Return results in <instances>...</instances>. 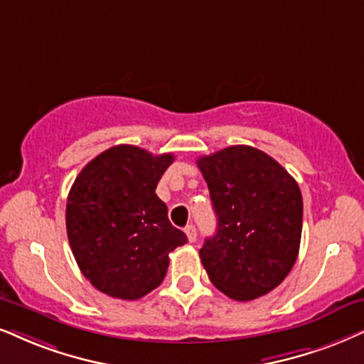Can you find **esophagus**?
I'll return each instance as SVG.
<instances>
[{
    "label": "esophagus",
    "instance_id": "esophagus-1",
    "mask_svg": "<svg viewBox=\"0 0 364 364\" xmlns=\"http://www.w3.org/2000/svg\"><path fill=\"white\" fill-rule=\"evenodd\" d=\"M185 233H186V237H188V242H195L196 240V227L195 225H188V227L185 228Z\"/></svg>",
    "mask_w": 364,
    "mask_h": 364
}]
</instances>
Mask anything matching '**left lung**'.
Returning a JSON list of instances; mask_svg holds the SVG:
<instances>
[{
	"label": "left lung",
	"mask_w": 364,
	"mask_h": 364,
	"mask_svg": "<svg viewBox=\"0 0 364 364\" xmlns=\"http://www.w3.org/2000/svg\"><path fill=\"white\" fill-rule=\"evenodd\" d=\"M196 164L218 220L200 250L211 284L235 301L265 296L297 260L302 195L296 179L252 146H230Z\"/></svg>",
	"instance_id": "8db88e82"
}]
</instances>
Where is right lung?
<instances>
[{
    "mask_svg": "<svg viewBox=\"0 0 364 364\" xmlns=\"http://www.w3.org/2000/svg\"><path fill=\"white\" fill-rule=\"evenodd\" d=\"M173 154L114 146L75 178L67 198V235L87 280L110 297L136 301L163 282L169 254L188 238L156 195Z\"/></svg>",
    "mask_w": 364,
    "mask_h": 364,
    "instance_id": "right-lung-1",
    "label": "right lung"
}]
</instances>
